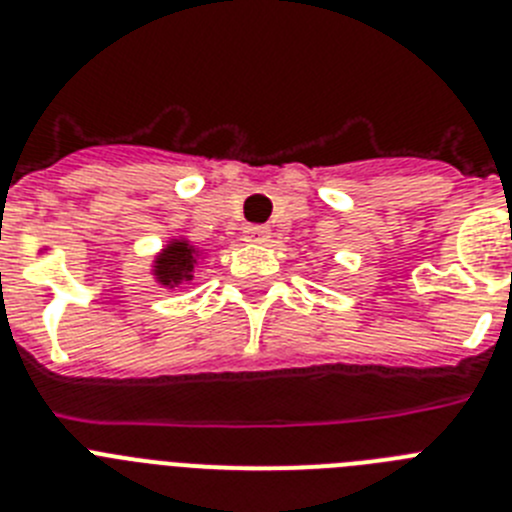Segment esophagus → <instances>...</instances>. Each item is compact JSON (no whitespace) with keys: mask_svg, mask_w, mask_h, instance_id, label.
Wrapping results in <instances>:
<instances>
[{"mask_svg":"<svg viewBox=\"0 0 512 512\" xmlns=\"http://www.w3.org/2000/svg\"><path fill=\"white\" fill-rule=\"evenodd\" d=\"M243 238H246L248 243H266L271 238V228L269 225H248V228L243 230Z\"/></svg>","mask_w":512,"mask_h":512,"instance_id":"1","label":"esophagus"}]
</instances>
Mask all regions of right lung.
Masks as SVG:
<instances>
[{
    "label": "right lung",
    "instance_id": "1",
    "mask_svg": "<svg viewBox=\"0 0 512 512\" xmlns=\"http://www.w3.org/2000/svg\"><path fill=\"white\" fill-rule=\"evenodd\" d=\"M194 269V251L187 243H171L169 251L161 253L158 259V277L164 284H176L184 282V279H192Z\"/></svg>",
    "mask_w": 512,
    "mask_h": 512
}]
</instances>
